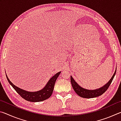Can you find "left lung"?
<instances>
[{"mask_svg":"<svg viewBox=\"0 0 121 121\" xmlns=\"http://www.w3.org/2000/svg\"><path fill=\"white\" fill-rule=\"evenodd\" d=\"M116 72V69L115 72L114 73L113 75L112 76L111 78L110 79V80L105 85L102 86V87L99 88V89H95V90H88L86 89L81 87L80 85H79L76 83L73 77L70 76V81L71 85H72V87L73 89L75 91V92L76 93L77 95L80 96L81 97L84 98H95L99 96L102 95V94L104 93L106 91V90L108 89V88L111 84L112 82L113 79L115 75V73Z\"/></svg>","mask_w":121,"mask_h":121,"instance_id":"8db88e82","label":"left lung"}]
</instances>
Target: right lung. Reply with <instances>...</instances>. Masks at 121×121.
<instances>
[{
	"instance_id": "1",
	"label": "right lung",
	"mask_w": 121,
	"mask_h": 121,
	"mask_svg": "<svg viewBox=\"0 0 121 121\" xmlns=\"http://www.w3.org/2000/svg\"><path fill=\"white\" fill-rule=\"evenodd\" d=\"M61 71L56 73L49 79L46 85L42 90L35 92L27 91L26 90L20 89V87L14 85L8 78L7 75L6 74V75L7 79L10 84L22 98L29 101L39 102L48 99L51 97L53 93V89H54L55 83Z\"/></svg>"
}]
</instances>
